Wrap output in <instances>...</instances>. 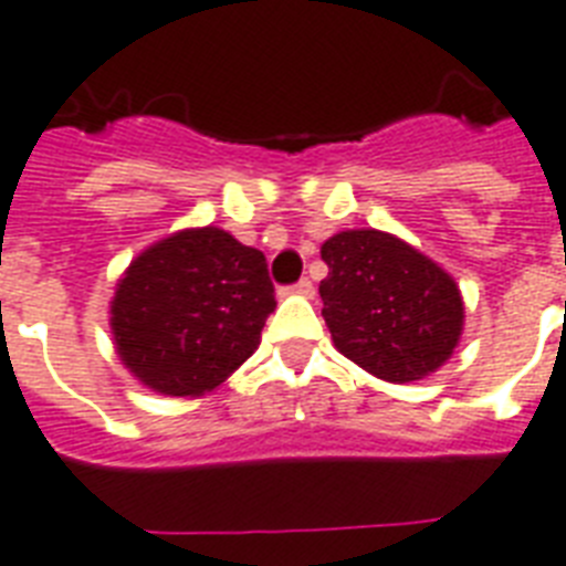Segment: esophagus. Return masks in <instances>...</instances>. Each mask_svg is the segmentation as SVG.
I'll list each match as a JSON object with an SVG mask.
<instances>
[{
	"label": "esophagus",
	"instance_id": "1",
	"mask_svg": "<svg viewBox=\"0 0 566 566\" xmlns=\"http://www.w3.org/2000/svg\"><path fill=\"white\" fill-rule=\"evenodd\" d=\"M291 291H293V293H300V296H312V293H314V284L308 282V279H300V282L293 284Z\"/></svg>",
	"mask_w": 566,
	"mask_h": 566
}]
</instances>
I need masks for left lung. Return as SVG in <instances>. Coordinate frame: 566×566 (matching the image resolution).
Wrapping results in <instances>:
<instances>
[{"instance_id":"1","label":"left lung","mask_w":566,"mask_h":566,"mask_svg":"<svg viewBox=\"0 0 566 566\" xmlns=\"http://www.w3.org/2000/svg\"><path fill=\"white\" fill-rule=\"evenodd\" d=\"M323 321L344 356L386 382L442 368L463 335V296L451 275L400 237L356 228L321 245Z\"/></svg>"}]
</instances>
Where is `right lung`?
Segmentation results:
<instances>
[{"label": "right lung", "instance_id": "add662e5", "mask_svg": "<svg viewBox=\"0 0 566 566\" xmlns=\"http://www.w3.org/2000/svg\"><path fill=\"white\" fill-rule=\"evenodd\" d=\"M273 308L264 252L207 226L148 245L124 270L109 326L142 386L201 398L258 350Z\"/></svg>", "mask_w": 566, "mask_h": 566}]
</instances>
